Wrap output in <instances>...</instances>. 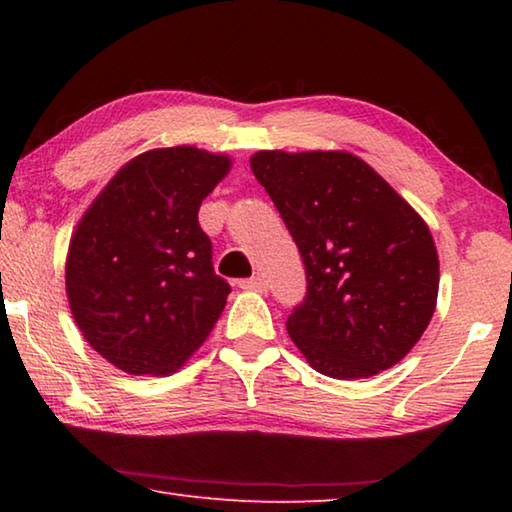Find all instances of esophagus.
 <instances>
[{
	"label": "esophagus",
	"instance_id": "obj_1",
	"mask_svg": "<svg viewBox=\"0 0 512 512\" xmlns=\"http://www.w3.org/2000/svg\"><path fill=\"white\" fill-rule=\"evenodd\" d=\"M241 289H248V291H259V293H266L268 291V280L264 275H253L250 280H241L239 282Z\"/></svg>",
	"mask_w": 512,
	"mask_h": 512
}]
</instances>
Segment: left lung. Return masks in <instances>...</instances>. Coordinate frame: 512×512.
<instances>
[{
	"mask_svg": "<svg viewBox=\"0 0 512 512\" xmlns=\"http://www.w3.org/2000/svg\"><path fill=\"white\" fill-rule=\"evenodd\" d=\"M250 169L305 262L307 296L287 332L309 366L368 379L402 361L438 300V253L422 216L348 151H257Z\"/></svg>",
	"mask_w": 512,
	"mask_h": 512,
	"instance_id": "1",
	"label": "left lung"
}]
</instances>
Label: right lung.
Segmentation results:
<instances>
[{"label": "right lung", "instance_id": "right-lung-1", "mask_svg": "<svg viewBox=\"0 0 512 512\" xmlns=\"http://www.w3.org/2000/svg\"><path fill=\"white\" fill-rule=\"evenodd\" d=\"M232 160L169 146L126 162L69 239L65 289L83 339L128 375H171L201 348L230 284L198 225Z\"/></svg>", "mask_w": 512, "mask_h": 512}]
</instances>
